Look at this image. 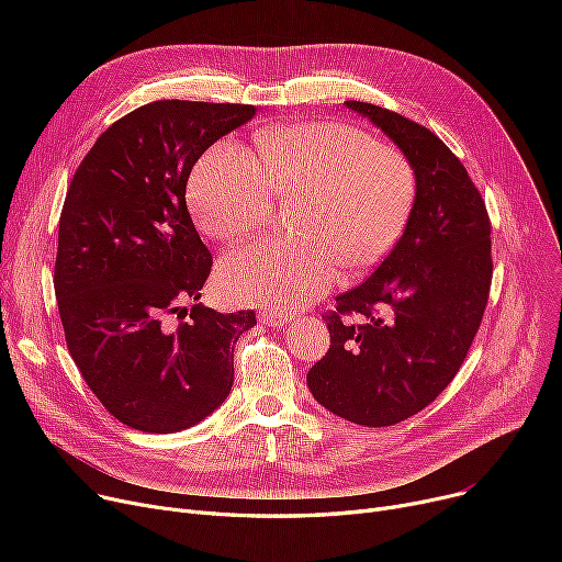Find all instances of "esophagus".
I'll list each match as a JSON object with an SVG mask.
<instances>
[{"label":"esophagus","instance_id":"1","mask_svg":"<svg viewBox=\"0 0 562 562\" xmlns=\"http://www.w3.org/2000/svg\"><path fill=\"white\" fill-rule=\"evenodd\" d=\"M259 318H261V323H266V326H269V328H282V326H286V323H291L293 316H289V314H284V312H261Z\"/></svg>","mask_w":562,"mask_h":562}]
</instances>
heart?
<instances>
[{"mask_svg": "<svg viewBox=\"0 0 562 562\" xmlns=\"http://www.w3.org/2000/svg\"><path fill=\"white\" fill-rule=\"evenodd\" d=\"M259 159L223 140L191 177L200 227L221 241L244 239L269 218L273 202H299V241H259L218 263L225 296L276 312L312 303L339 276H360L385 259L417 202V172L405 155L350 125L305 123L257 136Z\"/></svg>", "mask_w": 562, "mask_h": 562, "instance_id": "obj_1", "label": "heart"}]
</instances>
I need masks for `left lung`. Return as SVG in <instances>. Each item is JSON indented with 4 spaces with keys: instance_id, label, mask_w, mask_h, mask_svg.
<instances>
[{
    "instance_id": "left-lung-1",
    "label": "left lung",
    "mask_w": 562,
    "mask_h": 562,
    "mask_svg": "<svg viewBox=\"0 0 562 562\" xmlns=\"http://www.w3.org/2000/svg\"><path fill=\"white\" fill-rule=\"evenodd\" d=\"M385 134L417 172L409 223L367 282L326 316L330 348L307 373L333 415L394 426L432 403L474 341L492 282L490 218L460 159L430 130L369 102H344ZM356 313L358 322L347 316Z\"/></svg>"
}]
</instances>
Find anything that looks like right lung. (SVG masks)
<instances>
[{"mask_svg": "<svg viewBox=\"0 0 562 562\" xmlns=\"http://www.w3.org/2000/svg\"><path fill=\"white\" fill-rule=\"evenodd\" d=\"M255 113L150 102L113 123L70 182L54 266L58 314L88 387L134 430L180 432L210 417L229 396L236 339L257 326L252 310L198 303L212 255L187 210L195 161Z\"/></svg>", "mask_w": 562, "mask_h": 562, "instance_id": "right-lung-1", "label": "right lung"}]
</instances>
